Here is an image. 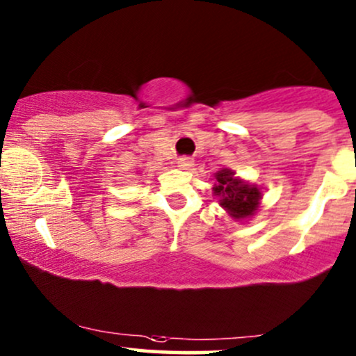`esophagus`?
<instances>
[{
    "mask_svg": "<svg viewBox=\"0 0 356 356\" xmlns=\"http://www.w3.org/2000/svg\"><path fill=\"white\" fill-rule=\"evenodd\" d=\"M195 165V160L191 159V156H179L178 159V167L183 168V170H189Z\"/></svg>",
    "mask_w": 356,
    "mask_h": 356,
    "instance_id": "esophagus-1",
    "label": "esophagus"
}]
</instances>
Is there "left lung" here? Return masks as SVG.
I'll use <instances>...</instances> for the list:
<instances>
[{
  "label": "left lung",
  "mask_w": 356,
  "mask_h": 356,
  "mask_svg": "<svg viewBox=\"0 0 356 356\" xmlns=\"http://www.w3.org/2000/svg\"><path fill=\"white\" fill-rule=\"evenodd\" d=\"M230 170H222L216 173L214 193L220 196V206L229 211V214L235 219H245L252 216L258 207V200L261 197V193L257 186H248L243 184L240 179L232 177Z\"/></svg>",
  "instance_id": "obj_1"
}]
</instances>
